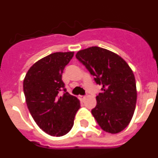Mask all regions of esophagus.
Here are the masks:
<instances>
[{"mask_svg": "<svg viewBox=\"0 0 158 158\" xmlns=\"http://www.w3.org/2000/svg\"><path fill=\"white\" fill-rule=\"evenodd\" d=\"M78 97H79V99H80L81 100H83L85 98V96H79Z\"/></svg>", "mask_w": 158, "mask_h": 158, "instance_id": "1", "label": "esophagus"}]
</instances>
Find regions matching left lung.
Instances as JSON below:
<instances>
[{
	"label": "left lung",
	"mask_w": 158,
	"mask_h": 158,
	"mask_svg": "<svg viewBox=\"0 0 158 158\" xmlns=\"http://www.w3.org/2000/svg\"><path fill=\"white\" fill-rule=\"evenodd\" d=\"M76 58L102 87L92 115L106 132L122 131L131 122L136 105V83L130 66L118 54L98 47L78 51Z\"/></svg>",
	"instance_id": "8db88e82"
}]
</instances>
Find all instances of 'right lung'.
Masks as SVG:
<instances>
[{
	"instance_id": "obj_1",
	"label": "right lung",
	"mask_w": 158,
	"mask_h": 158,
	"mask_svg": "<svg viewBox=\"0 0 158 158\" xmlns=\"http://www.w3.org/2000/svg\"><path fill=\"white\" fill-rule=\"evenodd\" d=\"M73 54L56 52L42 58L31 67L23 80V93L32 118L40 129L52 136L66 135L80 108L78 99L66 92L62 80Z\"/></svg>"
}]
</instances>
